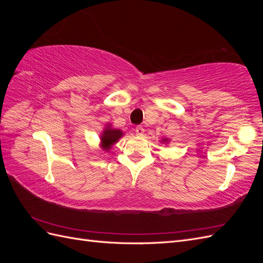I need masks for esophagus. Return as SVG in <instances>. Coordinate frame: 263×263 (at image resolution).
Wrapping results in <instances>:
<instances>
[{"mask_svg": "<svg viewBox=\"0 0 263 263\" xmlns=\"http://www.w3.org/2000/svg\"><path fill=\"white\" fill-rule=\"evenodd\" d=\"M135 132H136L137 136H144V134H145V129L142 126H137L136 128H135Z\"/></svg>", "mask_w": 263, "mask_h": 263, "instance_id": "obj_1", "label": "esophagus"}]
</instances>
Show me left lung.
Returning <instances> with one entry per match:
<instances>
[{
    "label": "left lung",
    "mask_w": 263,
    "mask_h": 263,
    "mask_svg": "<svg viewBox=\"0 0 263 263\" xmlns=\"http://www.w3.org/2000/svg\"><path fill=\"white\" fill-rule=\"evenodd\" d=\"M161 141H163V142H166V141H169V139H166V138H164V139H162Z\"/></svg>",
    "instance_id": "left-lung-1"
}]
</instances>
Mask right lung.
Here are the masks:
<instances>
[{
	"label": "right lung",
	"instance_id": "1",
	"mask_svg": "<svg viewBox=\"0 0 263 263\" xmlns=\"http://www.w3.org/2000/svg\"><path fill=\"white\" fill-rule=\"evenodd\" d=\"M123 132L121 129H116V128H112L110 125L108 124L104 130H103L102 135H101V147L103 150L108 151L114 144L118 141V139L123 136Z\"/></svg>",
	"mask_w": 263,
	"mask_h": 263
}]
</instances>
